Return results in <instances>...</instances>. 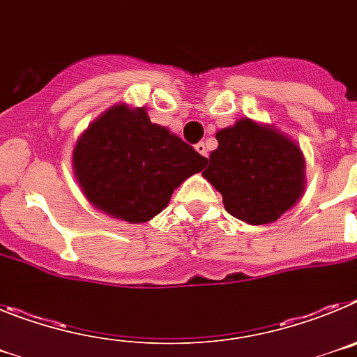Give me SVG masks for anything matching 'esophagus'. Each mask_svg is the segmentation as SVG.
<instances>
[{"label":"esophagus","instance_id":"esophagus-1","mask_svg":"<svg viewBox=\"0 0 357 357\" xmlns=\"http://www.w3.org/2000/svg\"><path fill=\"white\" fill-rule=\"evenodd\" d=\"M195 150H197L198 153H200V155L207 157V144L206 143H198L197 146H195Z\"/></svg>","mask_w":357,"mask_h":357}]
</instances>
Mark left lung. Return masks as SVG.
<instances>
[{"mask_svg": "<svg viewBox=\"0 0 357 357\" xmlns=\"http://www.w3.org/2000/svg\"><path fill=\"white\" fill-rule=\"evenodd\" d=\"M204 178L222 193L227 213L248 225L279 220L305 191V157L273 125L241 118L216 132Z\"/></svg>", "mask_w": 357, "mask_h": 357, "instance_id": "left-lung-1", "label": "left lung"}]
</instances>
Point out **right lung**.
<instances>
[{"label":"right lung","mask_w":357,"mask_h":357,"mask_svg":"<svg viewBox=\"0 0 357 357\" xmlns=\"http://www.w3.org/2000/svg\"><path fill=\"white\" fill-rule=\"evenodd\" d=\"M71 162L94 209L123 222L146 223L207 159L169 128L151 123L146 107L116 103L78 137Z\"/></svg>","instance_id":"add662e5"}]
</instances>
